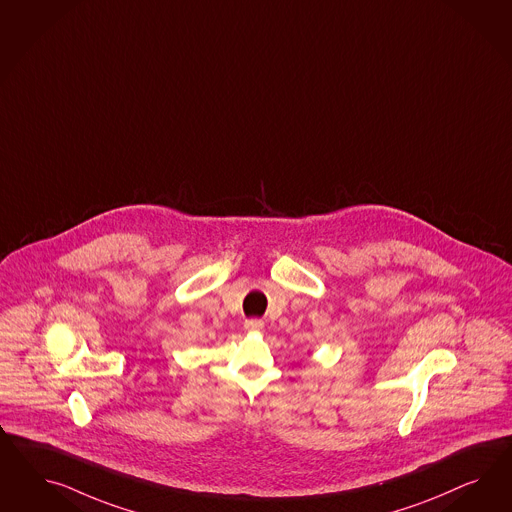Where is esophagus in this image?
I'll return each mask as SVG.
<instances>
[{
  "label": "esophagus",
  "instance_id": "obj_1",
  "mask_svg": "<svg viewBox=\"0 0 512 512\" xmlns=\"http://www.w3.org/2000/svg\"><path fill=\"white\" fill-rule=\"evenodd\" d=\"M264 323L261 319H248L246 323H244V328L249 330V332H259V330H263Z\"/></svg>",
  "mask_w": 512,
  "mask_h": 512
}]
</instances>
